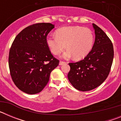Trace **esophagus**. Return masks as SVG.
I'll use <instances>...</instances> for the list:
<instances>
[{"label": "esophagus", "mask_w": 121, "mask_h": 121, "mask_svg": "<svg viewBox=\"0 0 121 121\" xmlns=\"http://www.w3.org/2000/svg\"><path fill=\"white\" fill-rule=\"evenodd\" d=\"M65 63H66L65 61H62V60H60V61L59 62V65H62L64 64Z\"/></svg>", "instance_id": "34e87169"}]
</instances>
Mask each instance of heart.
I'll list each match as a JSON object with an SVG mask.
<instances>
[{
    "label": "heart",
    "instance_id": "obj_1",
    "mask_svg": "<svg viewBox=\"0 0 121 121\" xmlns=\"http://www.w3.org/2000/svg\"><path fill=\"white\" fill-rule=\"evenodd\" d=\"M56 35H48L47 43L54 54H59L66 48L65 57L79 60L86 56L93 47L94 36L88 28L79 26H65L56 31Z\"/></svg>",
    "mask_w": 121,
    "mask_h": 121
}]
</instances>
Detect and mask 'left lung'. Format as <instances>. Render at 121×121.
<instances>
[{
    "mask_svg": "<svg viewBox=\"0 0 121 121\" xmlns=\"http://www.w3.org/2000/svg\"><path fill=\"white\" fill-rule=\"evenodd\" d=\"M96 37L95 43L84 59L69 63L68 78L71 85L79 91L95 89L108 76L114 57L112 41L102 29L93 24Z\"/></svg>",
    "mask_w": 121,
    "mask_h": 121,
    "instance_id": "left-lung-1",
    "label": "left lung"
}]
</instances>
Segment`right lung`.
I'll list each match as a JSON object with an SVG mask.
<instances>
[{
    "instance_id": "add662e5",
    "label": "right lung",
    "mask_w": 121,
    "mask_h": 121,
    "mask_svg": "<svg viewBox=\"0 0 121 121\" xmlns=\"http://www.w3.org/2000/svg\"><path fill=\"white\" fill-rule=\"evenodd\" d=\"M54 26L37 23L24 28L15 37L9 52L8 64L16 86L30 95L40 92L59 60L51 54L47 36Z\"/></svg>"
}]
</instances>
